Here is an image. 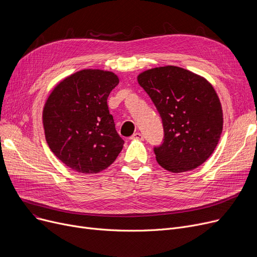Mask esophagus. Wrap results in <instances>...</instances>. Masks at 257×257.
<instances>
[{
  "mask_svg": "<svg viewBox=\"0 0 257 257\" xmlns=\"http://www.w3.org/2000/svg\"><path fill=\"white\" fill-rule=\"evenodd\" d=\"M131 139L132 140H139V141H143L144 140V137H143V134L142 133H140V132H136L133 134V136L131 137Z\"/></svg>",
  "mask_w": 257,
  "mask_h": 257,
  "instance_id": "obj_1",
  "label": "esophagus"
}]
</instances>
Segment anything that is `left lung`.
<instances>
[{"instance_id":"obj_1","label":"left lung","mask_w":257,"mask_h":257,"mask_svg":"<svg viewBox=\"0 0 257 257\" xmlns=\"http://www.w3.org/2000/svg\"><path fill=\"white\" fill-rule=\"evenodd\" d=\"M138 81L163 120V144L153 148L157 163L172 173L201 166L214 151L223 129L222 107L212 85L173 65L148 70Z\"/></svg>"}]
</instances>
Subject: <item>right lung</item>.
<instances>
[{
  "mask_svg": "<svg viewBox=\"0 0 257 257\" xmlns=\"http://www.w3.org/2000/svg\"><path fill=\"white\" fill-rule=\"evenodd\" d=\"M117 84L111 72L83 70L61 81L46 102L43 120L50 149L79 173L105 170L123 149L107 105Z\"/></svg>",
  "mask_w": 257,
  "mask_h": 257,
  "instance_id": "right-lung-1",
  "label": "right lung"
}]
</instances>
